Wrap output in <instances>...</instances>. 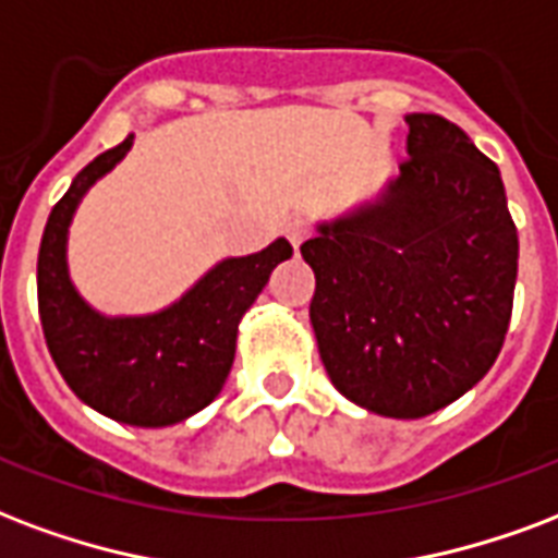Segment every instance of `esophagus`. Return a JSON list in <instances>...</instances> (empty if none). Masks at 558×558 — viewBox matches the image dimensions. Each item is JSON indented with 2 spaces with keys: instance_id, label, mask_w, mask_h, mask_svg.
<instances>
[{
  "instance_id": "34e87169",
  "label": "esophagus",
  "mask_w": 558,
  "mask_h": 558,
  "mask_svg": "<svg viewBox=\"0 0 558 558\" xmlns=\"http://www.w3.org/2000/svg\"><path fill=\"white\" fill-rule=\"evenodd\" d=\"M310 233H313V225H310L307 219H301V216H298V219H289L287 222V236L289 242H292V248H298L301 242L307 240Z\"/></svg>"
}]
</instances>
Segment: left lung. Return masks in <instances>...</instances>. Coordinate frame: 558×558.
I'll return each instance as SVG.
<instances>
[{
	"label": "left lung",
	"instance_id": "1",
	"mask_svg": "<svg viewBox=\"0 0 558 558\" xmlns=\"http://www.w3.org/2000/svg\"><path fill=\"white\" fill-rule=\"evenodd\" d=\"M407 125L410 157L380 198L318 222L301 245L327 377L386 418H424L486 377L518 278L500 169L439 113Z\"/></svg>",
	"mask_w": 558,
	"mask_h": 558
}]
</instances>
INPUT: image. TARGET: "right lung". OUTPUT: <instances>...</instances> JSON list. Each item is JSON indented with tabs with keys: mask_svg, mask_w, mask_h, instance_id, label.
Segmentation results:
<instances>
[{
	"mask_svg": "<svg viewBox=\"0 0 558 558\" xmlns=\"http://www.w3.org/2000/svg\"><path fill=\"white\" fill-rule=\"evenodd\" d=\"M134 146L128 134L72 178L49 213L37 254V304L46 345L81 401L134 427H169L222 392L242 316L292 257L283 236L248 257H225L169 307L146 316H105L70 278L66 242L81 198Z\"/></svg>",
	"mask_w": 558,
	"mask_h": 558,
	"instance_id": "right-lung-1",
	"label": "right lung"
}]
</instances>
